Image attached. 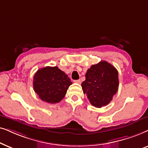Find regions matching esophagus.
Here are the masks:
<instances>
[{
	"mask_svg": "<svg viewBox=\"0 0 148 148\" xmlns=\"http://www.w3.org/2000/svg\"><path fill=\"white\" fill-rule=\"evenodd\" d=\"M74 82H76V83H78V84H80V82H81V81H80V79H78V80H74Z\"/></svg>",
	"mask_w": 148,
	"mask_h": 148,
	"instance_id": "1",
	"label": "esophagus"
}]
</instances>
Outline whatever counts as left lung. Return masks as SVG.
<instances>
[{
  "mask_svg": "<svg viewBox=\"0 0 148 148\" xmlns=\"http://www.w3.org/2000/svg\"><path fill=\"white\" fill-rule=\"evenodd\" d=\"M118 74L116 69L106 61H101L88 69L81 86L91 105L101 108L112 101L119 89Z\"/></svg>",
  "mask_w": 148,
  "mask_h": 148,
  "instance_id": "8db88e82",
  "label": "left lung"
}]
</instances>
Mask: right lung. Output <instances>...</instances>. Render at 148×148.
<instances>
[{
  "label": "right lung",
  "instance_id": "obj_1",
  "mask_svg": "<svg viewBox=\"0 0 148 148\" xmlns=\"http://www.w3.org/2000/svg\"><path fill=\"white\" fill-rule=\"evenodd\" d=\"M72 83L68 75L58 67L47 66L39 69L34 74L33 87L43 101L56 103L65 97Z\"/></svg>",
  "mask_w": 148,
  "mask_h": 148
}]
</instances>
